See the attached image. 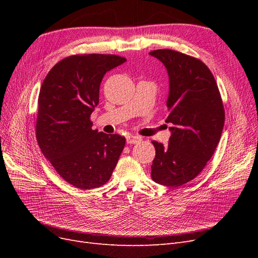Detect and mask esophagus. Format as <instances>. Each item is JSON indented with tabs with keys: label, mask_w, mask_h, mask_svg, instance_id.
I'll return each mask as SVG.
<instances>
[{
	"label": "esophagus",
	"mask_w": 258,
	"mask_h": 258,
	"mask_svg": "<svg viewBox=\"0 0 258 258\" xmlns=\"http://www.w3.org/2000/svg\"><path fill=\"white\" fill-rule=\"evenodd\" d=\"M142 141V138L139 137V136H134V135H130L127 137V143L128 144H137L140 143Z\"/></svg>",
	"instance_id": "1"
}]
</instances>
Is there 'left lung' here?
I'll list each match as a JSON object with an SVG mask.
<instances>
[{
	"mask_svg": "<svg viewBox=\"0 0 258 258\" xmlns=\"http://www.w3.org/2000/svg\"><path fill=\"white\" fill-rule=\"evenodd\" d=\"M150 54L165 64L169 74L166 122L171 123L167 146L152 141L156 156L151 175L156 183L178 187L196 177L213 156L225 110L214 76L201 60L171 49Z\"/></svg>",
	"mask_w": 258,
	"mask_h": 258,
	"instance_id": "obj_1",
	"label": "left lung"
}]
</instances>
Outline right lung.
<instances>
[{"mask_svg":"<svg viewBox=\"0 0 258 258\" xmlns=\"http://www.w3.org/2000/svg\"><path fill=\"white\" fill-rule=\"evenodd\" d=\"M126 58L116 54H72L46 75L38 95L35 136L58 174L76 188L91 189L111 178L126 139L92 130L104 74Z\"/></svg>","mask_w":258,"mask_h":258,"instance_id":"add662e5","label":"right lung"}]
</instances>
